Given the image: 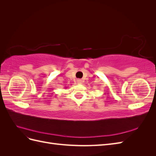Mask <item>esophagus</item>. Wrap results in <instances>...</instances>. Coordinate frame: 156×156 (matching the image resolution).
I'll list each match as a JSON object with an SVG mask.
<instances>
[{
	"mask_svg": "<svg viewBox=\"0 0 156 156\" xmlns=\"http://www.w3.org/2000/svg\"><path fill=\"white\" fill-rule=\"evenodd\" d=\"M77 82L78 84H82L83 83V81H82V80H81V79H78L77 81Z\"/></svg>",
	"mask_w": 156,
	"mask_h": 156,
	"instance_id": "34e87169",
	"label": "esophagus"
}]
</instances>
